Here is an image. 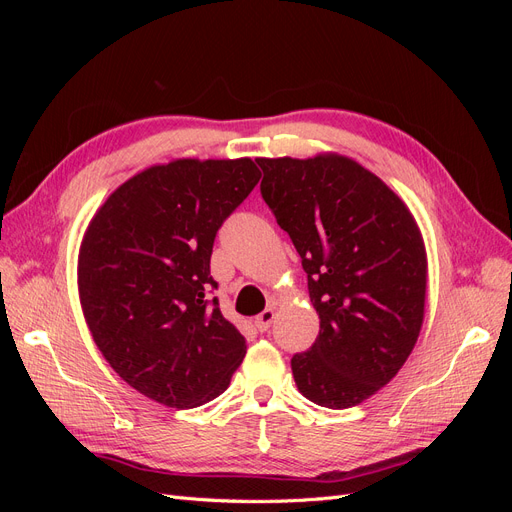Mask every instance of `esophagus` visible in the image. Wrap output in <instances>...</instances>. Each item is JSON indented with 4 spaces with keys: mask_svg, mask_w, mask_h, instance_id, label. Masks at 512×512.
I'll return each mask as SVG.
<instances>
[{
    "mask_svg": "<svg viewBox=\"0 0 512 512\" xmlns=\"http://www.w3.org/2000/svg\"><path fill=\"white\" fill-rule=\"evenodd\" d=\"M273 322H275V309H271V307L265 309V312L258 314V316L254 318V324H256L258 331H267Z\"/></svg>",
    "mask_w": 512,
    "mask_h": 512,
    "instance_id": "obj_1",
    "label": "esophagus"
}]
</instances>
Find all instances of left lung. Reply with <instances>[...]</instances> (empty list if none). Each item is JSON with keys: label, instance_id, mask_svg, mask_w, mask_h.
Segmentation results:
<instances>
[{"label": "left lung", "instance_id": "1", "mask_svg": "<svg viewBox=\"0 0 512 512\" xmlns=\"http://www.w3.org/2000/svg\"><path fill=\"white\" fill-rule=\"evenodd\" d=\"M260 194L297 247L320 333L292 356L309 401L359 406L404 367L423 327L427 254L414 215L352 158H258Z\"/></svg>", "mask_w": 512, "mask_h": 512}]
</instances>
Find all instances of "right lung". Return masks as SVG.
Instances as JSON below:
<instances>
[{
    "label": "right lung",
    "instance_id": "right-lung-1",
    "mask_svg": "<svg viewBox=\"0 0 512 512\" xmlns=\"http://www.w3.org/2000/svg\"><path fill=\"white\" fill-rule=\"evenodd\" d=\"M260 181L250 158L149 166L91 218L79 252V297L91 337L119 378L168 408L222 395L245 337L209 288L213 241Z\"/></svg>",
    "mask_w": 512,
    "mask_h": 512
}]
</instances>
